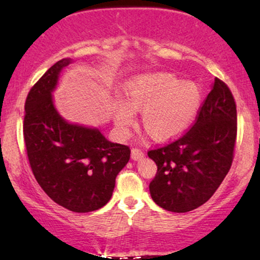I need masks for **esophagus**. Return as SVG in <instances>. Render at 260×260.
Instances as JSON below:
<instances>
[{
    "label": "esophagus",
    "instance_id": "obj_1",
    "mask_svg": "<svg viewBox=\"0 0 260 260\" xmlns=\"http://www.w3.org/2000/svg\"><path fill=\"white\" fill-rule=\"evenodd\" d=\"M144 157V152L140 150V149H131V158L134 159V161H138V159L143 158Z\"/></svg>",
    "mask_w": 260,
    "mask_h": 260
}]
</instances>
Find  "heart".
Here are the masks:
<instances>
[{
    "mask_svg": "<svg viewBox=\"0 0 260 260\" xmlns=\"http://www.w3.org/2000/svg\"><path fill=\"white\" fill-rule=\"evenodd\" d=\"M126 103L117 101L113 122L120 135L129 133L135 112L141 111V125L156 141L177 138L189 129L200 112L204 94L193 81L172 73H149L126 84Z\"/></svg>",
    "mask_w": 260,
    "mask_h": 260,
    "instance_id": "heart-1",
    "label": "heart"
}]
</instances>
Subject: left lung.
Listing matches in <instances>:
<instances>
[{
    "label": "left lung",
    "instance_id": "8db88e82",
    "mask_svg": "<svg viewBox=\"0 0 260 260\" xmlns=\"http://www.w3.org/2000/svg\"><path fill=\"white\" fill-rule=\"evenodd\" d=\"M236 138V102L227 85L215 78L189 131L148 152L157 166L149 184L155 204L186 213L207 202L229 173Z\"/></svg>",
    "mask_w": 260,
    "mask_h": 260
}]
</instances>
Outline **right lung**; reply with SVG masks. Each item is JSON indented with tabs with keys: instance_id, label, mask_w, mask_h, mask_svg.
<instances>
[{
	"instance_id": "right-lung-1",
	"label": "right lung",
	"mask_w": 260,
	"mask_h": 260,
	"mask_svg": "<svg viewBox=\"0 0 260 260\" xmlns=\"http://www.w3.org/2000/svg\"><path fill=\"white\" fill-rule=\"evenodd\" d=\"M72 62L59 60L30 88L23 136L30 168L45 193L66 209L87 213L111 199L130 149L106 140L98 127L69 122L56 110L53 92L62 70Z\"/></svg>"
}]
</instances>
